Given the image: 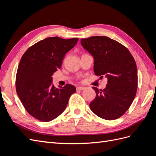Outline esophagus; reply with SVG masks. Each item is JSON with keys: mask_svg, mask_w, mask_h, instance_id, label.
Masks as SVG:
<instances>
[{"mask_svg": "<svg viewBox=\"0 0 156 156\" xmlns=\"http://www.w3.org/2000/svg\"><path fill=\"white\" fill-rule=\"evenodd\" d=\"M77 90H83L85 89V87H78L76 88Z\"/></svg>", "mask_w": 156, "mask_h": 156, "instance_id": "34e87169", "label": "esophagus"}]
</instances>
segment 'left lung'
<instances>
[{
    "label": "left lung",
    "mask_w": 156,
    "mask_h": 156,
    "mask_svg": "<svg viewBox=\"0 0 156 156\" xmlns=\"http://www.w3.org/2000/svg\"><path fill=\"white\" fill-rule=\"evenodd\" d=\"M81 44L93 56L94 72L108 84L103 90L94 89L96 96L90 108L107 120L119 119L128 109L137 89V69L130 52L124 45L107 36L81 40Z\"/></svg>",
    "instance_id": "obj_1"
}]
</instances>
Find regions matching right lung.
<instances>
[{"label":"right lung","mask_w":156,"mask_h":156,"mask_svg":"<svg viewBox=\"0 0 156 156\" xmlns=\"http://www.w3.org/2000/svg\"><path fill=\"white\" fill-rule=\"evenodd\" d=\"M78 40L77 37H48L23 54L16 75V91L27 111L35 119L49 122L57 118L76 91V88L69 84L55 88L52 75L60 69L65 55Z\"/></svg>","instance_id":"obj_1"}]
</instances>
